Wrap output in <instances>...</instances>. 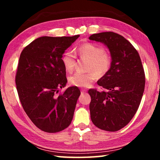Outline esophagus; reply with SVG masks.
Returning a JSON list of instances; mask_svg holds the SVG:
<instances>
[{
    "instance_id": "1",
    "label": "esophagus",
    "mask_w": 160,
    "mask_h": 160,
    "mask_svg": "<svg viewBox=\"0 0 160 160\" xmlns=\"http://www.w3.org/2000/svg\"><path fill=\"white\" fill-rule=\"evenodd\" d=\"M86 92H87L86 89H82V90H81V94H83L86 93Z\"/></svg>"
}]
</instances>
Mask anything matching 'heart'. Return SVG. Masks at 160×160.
Returning a JSON list of instances; mask_svg holds the SVG:
<instances>
[{
	"mask_svg": "<svg viewBox=\"0 0 160 160\" xmlns=\"http://www.w3.org/2000/svg\"><path fill=\"white\" fill-rule=\"evenodd\" d=\"M77 52L80 57L88 61L87 70L90 71L82 73L75 72L69 78L71 85L86 88L90 86L99 76L106 75L112 67V58L109 53L104 48L93 43H85L77 48ZM62 63L65 70L71 72L74 68L75 56L70 51L65 52L61 57Z\"/></svg>",
	"mask_w": 160,
	"mask_h": 160,
	"instance_id": "heart-1",
	"label": "heart"
}]
</instances>
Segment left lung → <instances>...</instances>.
Listing matches in <instances>:
<instances>
[{
	"label": "left lung",
	"mask_w": 160,
	"mask_h": 160,
	"mask_svg": "<svg viewBox=\"0 0 160 160\" xmlns=\"http://www.w3.org/2000/svg\"><path fill=\"white\" fill-rule=\"evenodd\" d=\"M89 39L104 43L112 58L109 71L97 82L105 90H88L91 120L100 129L117 131L131 121L141 102L145 84L141 59L133 46L115 32L94 34Z\"/></svg>",
	"instance_id": "left-lung-1"
}]
</instances>
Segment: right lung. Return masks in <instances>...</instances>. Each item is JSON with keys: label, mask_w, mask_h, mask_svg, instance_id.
<instances>
[{"label": "right lung", "mask_w": 160, "mask_h": 160, "mask_svg": "<svg viewBox=\"0 0 160 160\" xmlns=\"http://www.w3.org/2000/svg\"><path fill=\"white\" fill-rule=\"evenodd\" d=\"M79 37H42L21 52L15 75L19 99L28 117L44 132L63 131L73 117L80 91L73 86L60 92L67 83L61 57Z\"/></svg>", "instance_id": "right-lung-1"}]
</instances>
